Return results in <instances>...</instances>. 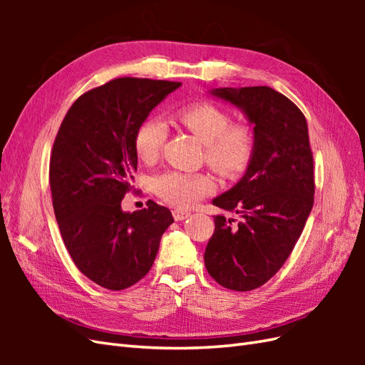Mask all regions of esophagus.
I'll list each match as a JSON object with an SVG mask.
<instances>
[{
  "label": "esophagus",
  "instance_id": "1",
  "mask_svg": "<svg viewBox=\"0 0 365 365\" xmlns=\"http://www.w3.org/2000/svg\"><path fill=\"white\" fill-rule=\"evenodd\" d=\"M173 219L175 220H184L190 216L189 212H184V210H173Z\"/></svg>",
  "mask_w": 365,
  "mask_h": 365
}]
</instances>
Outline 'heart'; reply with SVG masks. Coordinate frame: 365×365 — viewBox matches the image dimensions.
I'll use <instances>...</instances> for the list:
<instances>
[{
  "mask_svg": "<svg viewBox=\"0 0 365 365\" xmlns=\"http://www.w3.org/2000/svg\"><path fill=\"white\" fill-rule=\"evenodd\" d=\"M181 123L205 145V161L222 176H235L247 169L256 137L247 125H231V115L215 105L200 103L178 113ZM168 125L160 117H150L138 126L134 148L141 161L155 163L168 138ZM213 180L205 173L164 172L152 181V189L163 201L189 208L212 193Z\"/></svg>",
  "mask_w": 365,
  "mask_h": 365,
  "instance_id": "obj_1",
  "label": "heart"
}]
</instances>
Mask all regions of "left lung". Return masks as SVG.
Instances as JSON below:
<instances>
[{
	"instance_id": "obj_1",
	"label": "left lung",
	"mask_w": 365,
	"mask_h": 365,
	"mask_svg": "<svg viewBox=\"0 0 365 365\" xmlns=\"http://www.w3.org/2000/svg\"><path fill=\"white\" fill-rule=\"evenodd\" d=\"M252 125L256 149L236 185L213 205L240 220L215 216L204 262L227 289L251 291L267 283L292 252L314 205V158L303 113L269 86L215 88Z\"/></svg>"
}]
</instances>
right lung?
<instances>
[{"label": "right lung", "mask_w": 365, "mask_h": 365, "mask_svg": "<svg viewBox=\"0 0 365 365\" xmlns=\"http://www.w3.org/2000/svg\"><path fill=\"white\" fill-rule=\"evenodd\" d=\"M180 82L120 77L82 94L68 109L50 158L53 208L63 244L82 274L121 291L141 280L173 222L153 201L121 210L137 170L138 126Z\"/></svg>", "instance_id": "1"}]
</instances>
